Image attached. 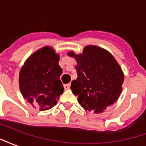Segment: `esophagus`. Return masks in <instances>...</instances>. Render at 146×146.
Listing matches in <instances>:
<instances>
[{
	"mask_svg": "<svg viewBox=\"0 0 146 146\" xmlns=\"http://www.w3.org/2000/svg\"><path fill=\"white\" fill-rule=\"evenodd\" d=\"M64 88L66 90H68V89L70 88V84H64Z\"/></svg>",
	"mask_w": 146,
	"mask_h": 146,
	"instance_id": "1",
	"label": "esophagus"
}]
</instances>
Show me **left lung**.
Here are the masks:
<instances>
[{
  "label": "left lung",
  "instance_id": "obj_1",
  "mask_svg": "<svg viewBox=\"0 0 146 146\" xmlns=\"http://www.w3.org/2000/svg\"><path fill=\"white\" fill-rule=\"evenodd\" d=\"M68 55L75 58L77 63V78L71 83V90L78 96V102L84 110L100 113L117 100L124 76L109 51L89 45L82 54L70 51Z\"/></svg>",
  "mask_w": 146,
  "mask_h": 146
}]
</instances>
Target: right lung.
I'll use <instances>...</instances> for the list:
<instances>
[{
	"label": "right lung",
	"mask_w": 146,
	"mask_h": 146,
	"mask_svg": "<svg viewBox=\"0 0 146 146\" xmlns=\"http://www.w3.org/2000/svg\"><path fill=\"white\" fill-rule=\"evenodd\" d=\"M59 55L45 46L28 58L19 73V89L27 102L40 111L57 104L64 88L60 80L62 73Z\"/></svg>",
	"instance_id": "1"
}]
</instances>
